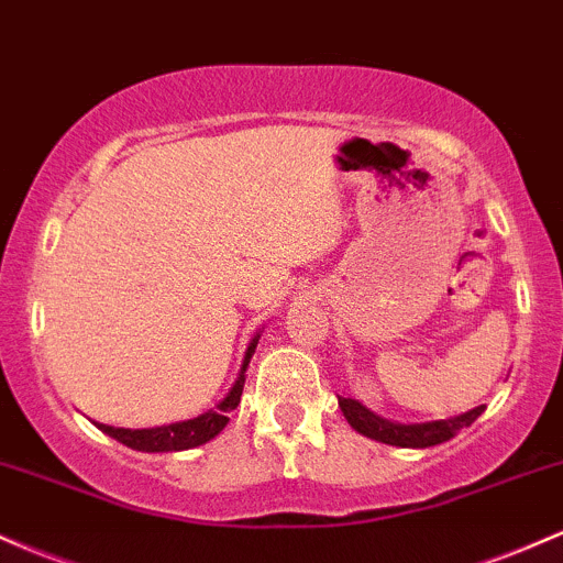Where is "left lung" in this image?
Returning <instances> with one entry per match:
<instances>
[{
	"instance_id": "obj_1",
	"label": "left lung",
	"mask_w": 563,
	"mask_h": 563,
	"mask_svg": "<svg viewBox=\"0 0 563 563\" xmlns=\"http://www.w3.org/2000/svg\"><path fill=\"white\" fill-rule=\"evenodd\" d=\"M340 409H343L345 420L351 422L353 431H358L366 439H375L380 444H390V446H404V450H426V446H435L450 441L460 428H468L478 415L484 412V404H478L476 409L471 412L457 415V418H446V420H431V422H396V420H385L380 415H375L372 409H366L362 401L356 399H343L338 396Z\"/></svg>"
}]
</instances>
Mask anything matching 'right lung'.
Instances as JSON below:
<instances>
[{
	"mask_svg": "<svg viewBox=\"0 0 563 563\" xmlns=\"http://www.w3.org/2000/svg\"><path fill=\"white\" fill-rule=\"evenodd\" d=\"M257 340H261V332H255V338L250 340L247 351H244L242 366H239V375L233 380L231 390L225 394L223 401H218V407L207 409V412L197 415L191 420L169 422V426H156V428H113L103 426V422H95L103 433H109L111 439H117L119 444L130 446V450L137 452H183L194 450V446L207 444L214 435L229 426V412L239 407L242 401L244 380H247V366L252 353L257 349Z\"/></svg>",
	"mask_w": 563,
	"mask_h": 563,
	"instance_id": "right-lung-1",
	"label": "right lung"
}]
</instances>
